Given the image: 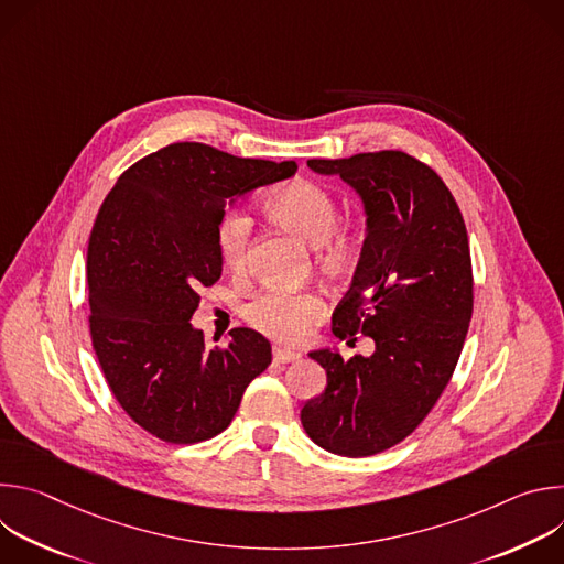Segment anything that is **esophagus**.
<instances>
[{
    "instance_id": "34e87169",
    "label": "esophagus",
    "mask_w": 564,
    "mask_h": 564,
    "mask_svg": "<svg viewBox=\"0 0 564 564\" xmlns=\"http://www.w3.org/2000/svg\"><path fill=\"white\" fill-rule=\"evenodd\" d=\"M272 355H274V361H276V364H292V361H299V359H301L299 352H292V350L279 348V346H274Z\"/></svg>"
}]
</instances>
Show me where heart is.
I'll list each match as a JSON object with an SVG mask.
<instances>
[{
  "label": "heart",
  "instance_id": "1",
  "mask_svg": "<svg viewBox=\"0 0 564 564\" xmlns=\"http://www.w3.org/2000/svg\"><path fill=\"white\" fill-rule=\"evenodd\" d=\"M263 207L270 218L314 248V268L321 276L341 279L355 270L364 250V234L355 220L337 218L339 203L328 187L296 178L279 187ZM250 234L252 218L243 209L229 207L220 214L216 250L229 272L246 270ZM324 310V299L310 290H263L246 305V318L263 335L296 344Z\"/></svg>",
  "mask_w": 564,
  "mask_h": 564
}]
</instances>
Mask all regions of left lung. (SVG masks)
Here are the masks:
<instances>
[{
    "instance_id": "obj_1",
    "label": "left lung",
    "mask_w": 564,
    "mask_h": 564,
    "mask_svg": "<svg viewBox=\"0 0 564 564\" xmlns=\"http://www.w3.org/2000/svg\"><path fill=\"white\" fill-rule=\"evenodd\" d=\"M364 198L368 234L350 290L333 312L339 339L366 335L370 357L310 352L328 386L301 409L310 440L368 457L406 440L453 377L473 314V265L462 212L444 181L404 151L307 160Z\"/></svg>"
}]
</instances>
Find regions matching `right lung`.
<instances>
[{
    "instance_id": "add662e5",
    "label": "right lung",
    "mask_w": 564,
    "mask_h": 564,
    "mask_svg": "<svg viewBox=\"0 0 564 564\" xmlns=\"http://www.w3.org/2000/svg\"><path fill=\"white\" fill-rule=\"evenodd\" d=\"M294 172V160L174 142L133 163L100 205L87 250L91 344L118 404L153 437L196 444L223 433L270 366L263 335L234 328L212 348L189 318L198 290L223 272L225 205Z\"/></svg>"
}]
</instances>
